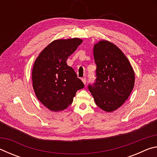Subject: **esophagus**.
<instances>
[{
  "instance_id": "esophagus-1",
  "label": "esophagus",
  "mask_w": 157,
  "mask_h": 157,
  "mask_svg": "<svg viewBox=\"0 0 157 157\" xmlns=\"http://www.w3.org/2000/svg\"><path fill=\"white\" fill-rule=\"evenodd\" d=\"M82 82H83L84 83V84H86V78H83L82 79Z\"/></svg>"
}]
</instances>
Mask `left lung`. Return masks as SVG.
Instances as JSON below:
<instances>
[{"label":"left lung","mask_w":157,"mask_h":157,"mask_svg":"<svg viewBox=\"0 0 157 157\" xmlns=\"http://www.w3.org/2000/svg\"><path fill=\"white\" fill-rule=\"evenodd\" d=\"M96 82L89 86L95 104L106 112H112L128 99L135 82L131 63L122 50L111 42L101 40L94 44Z\"/></svg>","instance_id":"8db88e82"}]
</instances>
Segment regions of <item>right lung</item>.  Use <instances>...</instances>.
<instances>
[{
    "label": "right lung",
    "instance_id": "1",
    "mask_svg": "<svg viewBox=\"0 0 157 157\" xmlns=\"http://www.w3.org/2000/svg\"><path fill=\"white\" fill-rule=\"evenodd\" d=\"M82 43L79 38L57 39L39 53L34 63L32 79L34 94L50 111L64 110L72 104L77 91L84 88L83 82L66 63Z\"/></svg>",
    "mask_w": 157,
    "mask_h": 157
}]
</instances>
